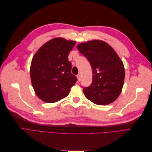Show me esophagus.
<instances>
[{"label": "esophagus", "instance_id": "esophagus-1", "mask_svg": "<svg viewBox=\"0 0 152 152\" xmlns=\"http://www.w3.org/2000/svg\"><path fill=\"white\" fill-rule=\"evenodd\" d=\"M77 79H78V82H80V80H81V75L80 74H78L77 75Z\"/></svg>", "mask_w": 152, "mask_h": 152}]
</instances>
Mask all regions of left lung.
<instances>
[{
	"label": "left lung",
	"mask_w": 152,
	"mask_h": 152,
	"mask_svg": "<svg viewBox=\"0 0 152 152\" xmlns=\"http://www.w3.org/2000/svg\"><path fill=\"white\" fill-rule=\"evenodd\" d=\"M90 63L93 80L83 89L85 97L98 105L109 104L116 99L123 87L124 66L114 49L105 41L92 40L77 46Z\"/></svg>",
	"instance_id": "1"
}]
</instances>
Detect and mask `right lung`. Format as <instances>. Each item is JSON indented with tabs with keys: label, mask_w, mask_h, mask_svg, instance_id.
Wrapping results in <instances>:
<instances>
[{
	"label": "right lung",
	"mask_w": 152,
	"mask_h": 152,
	"mask_svg": "<svg viewBox=\"0 0 152 152\" xmlns=\"http://www.w3.org/2000/svg\"><path fill=\"white\" fill-rule=\"evenodd\" d=\"M75 41L55 38L43 45L34 55L30 77L37 96L46 103H55L68 96L77 78L72 74L68 60Z\"/></svg>",
	"instance_id": "1"
}]
</instances>
